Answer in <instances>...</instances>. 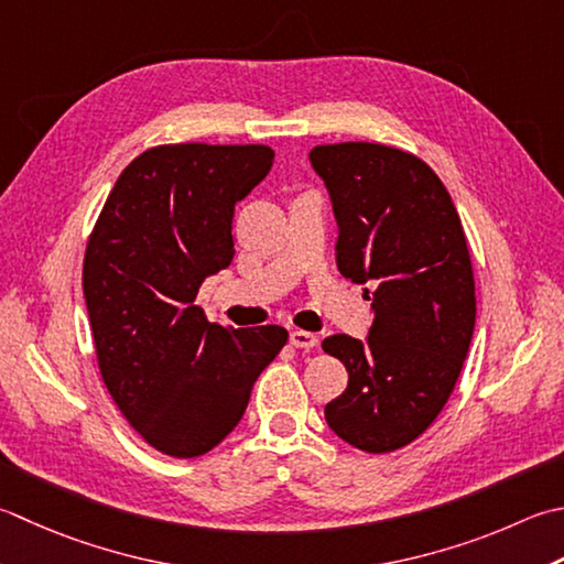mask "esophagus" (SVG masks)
Instances as JSON below:
<instances>
[{"label": "esophagus", "mask_w": 564, "mask_h": 564, "mask_svg": "<svg viewBox=\"0 0 564 564\" xmlns=\"http://www.w3.org/2000/svg\"><path fill=\"white\" fill-rule=\"evenodd\" d=\"M317 335L313 333H305V329H293L291 333V345L297 349H313L317 347Z\"/></svg>", "instance_id": "esophagus-1"}]
</instances>
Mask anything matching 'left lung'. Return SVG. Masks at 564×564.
<instances>
[{"mask_svg":"<svg viewBox=\"0 0 564 564\" xmlns=\"http://www.w3.org/2000/svg\"><path fill=\"white\" fill-rule=\"evenodd\" d=\"M311 163L333 197L341 275L377 285L367 341H323L349 371L325 421L386 455L435 423L467 359L477 317L467 237L447 187L413 153L345 141L315 147Z\"/></svg>","mask_w":564,"mask_h":564,"instance_id":"8db88e82","label":"left lung"}]
</instances>
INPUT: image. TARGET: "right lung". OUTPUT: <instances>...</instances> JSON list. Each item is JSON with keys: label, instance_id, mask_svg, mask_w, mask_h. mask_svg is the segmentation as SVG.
<instances>
[{"label": "right lung", "instance_id": "right-lung-1", "mask_svg": "<svg viewBox=\"0 0 564 564\" xmlns=\"http://www.w3.org/2000/svg\"><path fill=\"white\" fill-rule=\"evenodd\" d=\"M273 165L263 143H161L131 161L90 231L83 291L97 367L129 425L191 459L247 411L253 381L289 341L279 325L235 329L195 305L235 259V205Z\"/></svg>", "mask_w": 564, "mask_h": 564}]
</instances>
